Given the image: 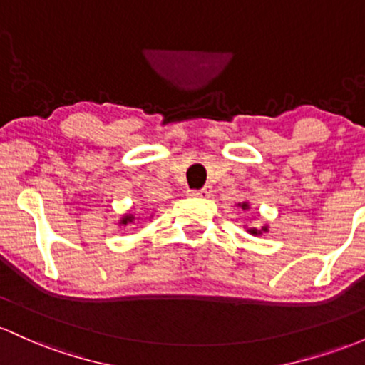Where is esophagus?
<instances>
[{
	"mask_svg": "<svg viewBox=\"0 0 365 365\" xmlns=\"http://www.w3.org/2000/svg\"><path fill=\"white\" fill-rule=\"evenodd\" d=\"M210 193H212V190H210V186L202 187V190H191V191H187V195H190V197H198V198L210 197Z\"/></svg>",
	"mask_w": 365,
	"mask_h": 365,
	"instance_id": "esophagus-1",
	"label": "esophagus"
}]
</instances>
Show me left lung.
Instances as JSON below:
<instances>
[{
  "label": "left lung",
  "instance_id": "1",
  "mask_svg": "<svg viewBox=\"0 0 365 365\" xmlns=\"http://www.w3.org/2000/svg\"><path fill=\"white\" fill-rule=\"evenodd\" d=\"M247 207H249V205H247V203H242V209H247ZM262 231H268V226H262V230L254 228V230H250V233H252V235H261Z\"/></svg>",
  "mask_w": 365,
  "mask_h": 365
}]
</instances>
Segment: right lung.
Returning a JSON list of instances; mask_svg holds the SVG:
<instances>
[{"mask_svg": "<svg viewBox=\"0 0 365 365\" xmlns=\"http://www.w3.org/2000/svg\"><path fill=\"white\" fill-rule=\"evenodd\" d=\"M134 215H132V214H127V215H125V217L123 219H121V221H120V225L121 226H125V225H128V222H132V221H134Z\"/></svg>", "mask_w": 365, "mask_h": 365, "instance_id": "obj_1", "label": "right lung"}]
</instances>
